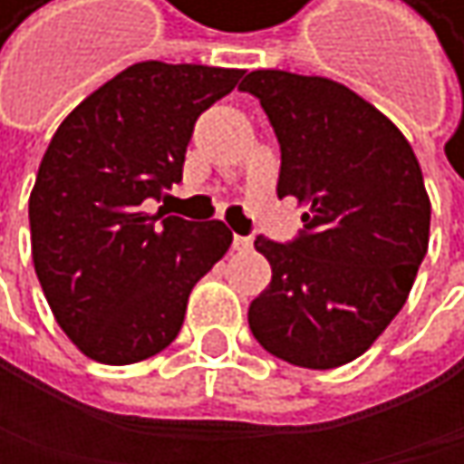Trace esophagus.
<instances>
[{
    "label": "esophagus",
    "instance_id": "esophagus-1",
    "mask_svg": "<svg viewBox=\"0 0 464 464\" xmlns=\"http://www.w3.org/2000/svg\"><path fill=\"white\" fill-rule=\"evenodd\" d=\"M250 247H253L250 237H234V250H250Z\"/></svg>",
    "mask_w": 464,
    "mask_h": 464
}]
</instances>
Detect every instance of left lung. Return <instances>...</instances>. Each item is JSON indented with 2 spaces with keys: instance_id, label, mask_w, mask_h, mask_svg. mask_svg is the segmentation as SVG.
<instances>
[{
  "instance_id": "obj_1",
  "label": "left lung",
  "mask_w": 464,
  "mask_h": 464,
  "mask_svg": "<svg viewBox=\"0 0 464 464\" xmlns=\"http://www.w3.org/2000/svg\"><path fill=\"white\" fill-rule=\"evenodd\" d=\"M239 92L261 102L281 144L278 198L306 208L292 242L256 239L273 281L250 303V331L289 364H348L403 309L429 250L420 164L395 124L343 82L258 69Z\"/></svg>"
}]
</instances>
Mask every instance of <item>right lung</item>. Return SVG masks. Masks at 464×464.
Returning a JSON list of instances; mask_svg holds the SVG:
<instances>
[{
  "label": "right lung",
  "instance_id": "add662e5",
  "mask_svg": "<svg viewBox=\"0 0 464 464\" xmlns=\"http://www.w3.org/2000/svg\"><path fill=\"white\" fill-rule=\"evenodd\" d=\"M242 72L144 61L85 97L52 136L30 194L33 264L69 340L102 364L161 353L188 295L227 253L225 222L147 214L183 178L194 121Z\"/></svg>",
  "mask_w": 464,
  "mask_h": 464
}]
</instances>
